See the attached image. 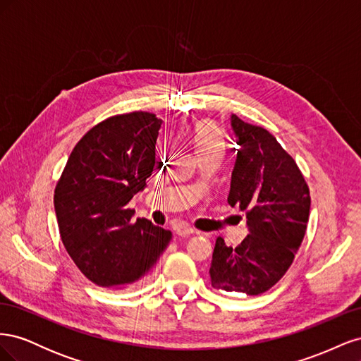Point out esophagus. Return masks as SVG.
I'll return each instance as SVG.
<instances>
[{"mask_svg": "<svg viewBox=\"0 0 361 361\" xmlns=\"http://www.w3.org/2000/svg\"><path fill=\"white\" fill-rule=\"evenodd\" d=\"M174 231H176V233H178L179 236H188V235L195 233L194 228L190 227V226H187V224H179L176 228H174Z\"/></svg>", "mask_w": 361, "mask_h": 361, "instance_id": "esophagus-1", "label": "esophagus"}]
</instances>
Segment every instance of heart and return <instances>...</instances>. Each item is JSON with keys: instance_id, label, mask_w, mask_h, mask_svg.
<instances>
[{"instance_id": "1", "label": "heart", "mask_w": 361, "mask_h": 361, "mask_svg": "<svg viewBox=\"0 0 361 361\" xmlns=\"http://www.w3.org/2000/svg\"><path fill=\"white\" fill-rule=\"evenodd\" d=\"M192 143L197 154H200V152L211 149H223L224 138L215 125L209 122H200L194 128Z\"/></svg>"}]
</instances>
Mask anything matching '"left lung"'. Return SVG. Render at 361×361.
Masks as SVG:
<instances>
[{
    "mask_svg": "<svg viewBox=\"0 0 361 361\" xmlns=\"http://www.w3.org/2000/svg\"><path fill=\"white\" fill-rule=\"evenodd\" d=\"M231 123L236 161L227 202L245 211L250 233L235 248L216 238L209 274L216 289L259 295L292 265L307 228L310 191L274 135L235 114Z\"/></svg>",
    "mask_w": 361,
    "mask_h": 361,
    "instance_id": "8db88e82",
    "label": "left lung"
}]
</instances>
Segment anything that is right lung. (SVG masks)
Instances as JSON below:
<instances>
[{"label":"right lung","instance_id":"right-lung-1","mask_svg":"<svg viewBox=\"0 0 361 361\" xmlns=\"http://www.w3.org/2000/svg\"><path fill=\"white\" fill-rule=\"evenodd\" d=\"M161 123L146 111L105 118L76 143L57 182L63 245L97 286L128 288L147 277L171 239L146 218L133 223L128 207L154 171Z\"/></svg>","mask_w":361,"mask_h":361}]
</instances>
